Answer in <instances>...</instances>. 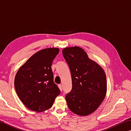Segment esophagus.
<instances>
[{
    "instance_id": "1",
    "label": "esophagus",
    "mask_w": 131,
    "mask_h": 131,
    "mask_svg": "<svg viewBox=\"0 0 131 131\" xmlns=\"http://www.w3.org/2000/svg\"><path fill=\"white\" fill-rule=\"evenodd\" d=\"M58 87H59V90H60L61 91H62V85L61 84H59V85H58Z\"/></svg>"
}]
</instances>
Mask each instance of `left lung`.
I'll return each mask as SVG.
<instances>
[{
	"instance_id": "8db88e82",
	"label": "left lung",
	"mask_w": 131,
	"mask_h": 131,
	"mask_svg": "<svg viewBox=\"0 0 131 131\" xmlns=\"http://www.w3.org/2000/svg\"><path fill=\"white\" fill-rule=\"evenodd\" d=\"M62 54L72 80V89L66 96L69 108L77 115H89L97 110L106 94L105 72L81 47H66Z\"/></svg>"
}]
</instances>
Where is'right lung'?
I'll use <instances>...</instances> for the list:
<instances>
[{"label":"right lung","mask_w":131,"mask_h":131,"mask_svg":"<svg viewBox=\"0 0 131 131\" xmlns=\"http://www.w3.org/2000/svg\"><path fill=\"white\" fill-rule=\"evenodd\" d=\"M59 51L51 47L37 52L20 66L14 86L19 98L30 110L40 112L51 108L60 90L53 81V61Z\"/></svg>","instance_id":"add662e5"}]
</instances>
